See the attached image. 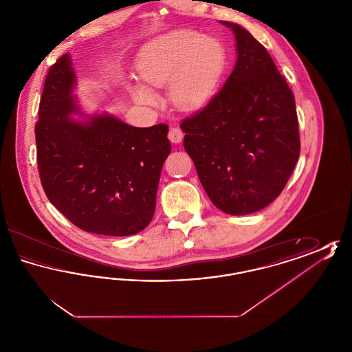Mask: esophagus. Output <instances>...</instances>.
<instances>
[{"label": "esophagus", "mask_w": 352, "mask_h": 352, "mask_svg": "<svg viewBox=\"0 0 352 352\" xmlns=\"http://www.w3.org/2000/svg\"><path fill=\"white\" fill-rule=\"evenodd\" d=\"M168 137L173 144H179L184 140V132L179 128H171L168 131Z\"/></svg>", "instance_id": "1"}]
</instances>
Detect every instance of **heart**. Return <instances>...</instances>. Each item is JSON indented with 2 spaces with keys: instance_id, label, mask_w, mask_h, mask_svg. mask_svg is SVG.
<instances>
[{
  "instance_id": "obj_1",
  "label": "heart",
  "mask_w": 352,
  "mask_h": 352,
  "mask_svg": "<svg viewBox=\"0 0 352 352\" xmlns=\"http://www.w3.org/2000/svg\"><path fill=\"white\" fill-rule=\"evenodd\" d=\"M227 65L223 43L195 30H179L151 42L141 51L137 69L151 87L170 84V98L184 109H197L214 95ZM134 100L151 105L157 96L144 85H132Z\"/></svg>"
}]
</instances>
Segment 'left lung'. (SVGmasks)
I'll return each instance as SVG.
<instances>
[{
  "instance_id": "obj_1",
  "label": "left lung",
  "mask_w": 352,
  "mask_h": 352,
  "mask_svg": "<svg viewBox=\"0 0 352 352\" xmlns=\"http://www.w3.org/2000/svg\"><path fill=\"white\" fill-rule=\"evenodd\" d=\"M234 35L237 59L223 88L181 124L208 198L226 214L248 215L274 201L298 161L296 100L267 49L243 26L221 21Z\"/></svg>"
}]
</instances>
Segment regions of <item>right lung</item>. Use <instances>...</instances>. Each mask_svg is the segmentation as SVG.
Masks as SVG:
<instances>
[{"instance_id":"add662e5","label":"right lung","mask_w":352,"mask_h":352,"mask_svg":"<svg viewBox=\"0 0 352 352\" xmlns=\"http://www.w3.org/2000/svg\"><path fill=\"white\" fill-rule=\"evenodd\" d=\"M75 85L66 54L46 76L35 124L43 190L83 231L138 234L154 215L161 170L171 151L168 126L135 128L107 112L85 115L74 96Z\"/></svg>"}]
</instances>
